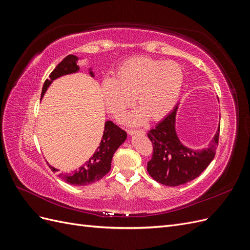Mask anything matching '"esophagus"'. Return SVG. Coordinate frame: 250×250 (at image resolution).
<instances>
[{
  "label": "esophagus",
  "mask_w": 250,
  "mask_h": 250,
  "mask_svg": "<svg viewBox=\"0 0 250 250\" xmlns=\"http://www.w3.org/2000/svg\"><path fill=\"white\" fill-rule=\"evenodd\" d=\"M127 132L129 134H141V135H144L146 132L144 131L143 129H139V130H134V129H128Z\"/></svg>",
  "instance_id": "obj_1"
}]
</instances>
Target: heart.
I'll list each match as a JSON object with an SVG mask.
<instances>
[{
  "mask_svg": "<svg viewBox=\"0 0 250 250\" xmlns=\"http://www.w3.org/2000/svg\"><path fill=\"white\" fill-rule=\"evenodd\" d=\"M116 76L102 80L105 104L113 116L119 117L131 106L135 97L141 109L127 116L131 123H142L147 116L151 120L167 116L175 107L185 80L178 63L144 56L123 62Z\"/></svg>",
  "mask_w": 250,
  "mask_h": 250,
  "instance_id": "heart-1",
  "label": "heart"
}]
</instances>
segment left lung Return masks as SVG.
<instances>
[{
	"label": "left lung",
	"mask_w": 250,
	"mask_h": 250,
	"mask_svg": "<svg viewBox=\"0 0 250 250\" xmlns=\"http://www.w3.org/2000/svg\"><path fill=\"white\" fill-rule=\"evenodd\" d=\"M178 104L148 132L152 142V157L147 164V171L157 183L169 187L187 184L198 177L214 160L219 141L220 125L208 148L193 150L180 143L175 130Z\"/></svg>",
	"instance_id": "left-lung-1"
}]
</instances>
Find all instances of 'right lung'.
<instances>
[{
    "label": "right lung",
    "instance_id": "obj_1",
    "mask_svg": "<svg viewBox=\"0 0 250 250\" xmlns=\"http://www.w3.org/2000/svg\"><path fill=\"white\" fill-rule=\"evenodd\" d=\"M77 60V56L67 55L63 58L62 62L57 64L55 69L49 75L50 78L43 83L42 97L46 93L47 88L53 80L57 79L60 76H63V75L76 73L79 70ZM89 74L94 77L92 71L89 72ZM126 138L127 133L125 130L117 126L111 121H107L104 125V132L100 145L97 148L93 156L84 165L81 166L78 170L73 171L72 173H59L58 177L64 180L65 183L74 186H86L101 179L109 172L112 156L115 154L116 150L125 142ZM48 166L53 172L59 171L53 168L49 164Z\"/></svg>",
    "mask_w": 250,
    "mask_h": 250
}]
</instances>
